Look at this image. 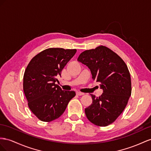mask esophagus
<instances>
[{
  "mask_svg": "<svg viewBox=\"0 0 151 151\" xmlns=\"http://www.w3.org/2000/svg\"><path fill=\"white\" fill-rule=\"evenodd\" d=\"M76 95L77 96H83V95H84V93H82V92H79V91H78V92H76Z\"/></svg>",
  "mask_w": 151,
  "mask_h": 151,
  "instance_id": "obj_1",
  "label": "esophagus"
}]
</instances>
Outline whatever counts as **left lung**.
Listing matches in <instances>:
<instances>
[{
  "label": "left lung",
  "mask_w": 151,
  "mask_h": 151,
  "mask_svg": "<svg viewBox=\"0 0 151 151\" xmlns=\"http://www.w3.org/2000/svg\"><path fill=\"white\" fill-rule=\"evenodd\" d=\"M91 71L103 90L99 97L91 94L92 104L85 109L89 121L99 127L113 123L125 108L132 93L130 74L123 60L107 47L85 50L78 58Z\"/></svg>",
  "instance_id": "left-lung-1"
}]
</instances>
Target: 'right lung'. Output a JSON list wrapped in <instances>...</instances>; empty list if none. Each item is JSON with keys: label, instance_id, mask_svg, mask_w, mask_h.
I'll return each instance as SVG.
<instances>
[{"label": "right lung", "instance_id": "1", "mask_svg": "<svg viewBox=\"0 0 151 151\" xmlns=\"http://www.w3.org/2000/svg\"><path fill=\"white\" fill-rule=\"evenodd\" d=\"M76 52V49H47L33 57L26 68L24 93L29 109L42 122L60 117L75 96L74 91L63 90L55 82Z\"/></svg>", "mask_w": 151, "mask_h": 151}]
</instances>
